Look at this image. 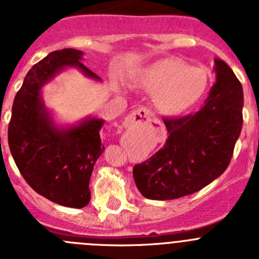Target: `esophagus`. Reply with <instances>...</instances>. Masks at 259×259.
Instances as JSON below:
<instances>
[{
	"mask_svg": "<svg viewBox=\"0 0 259 259\" xmlns=\"http://www.w3.org/2000/svg\"><path fill=\"white\" fill-rule=\"evenodd\" d=\"M153 118V113L146 107H139V109L134 110L130 115L127 116V124L135 125L141 124L144 122H149Z\"/></svg>",
	"mask_w": 259,
	"mask_h": 259,
	"instance_id": "obj_1",
	"label": "esophagus"
}]
</instances>
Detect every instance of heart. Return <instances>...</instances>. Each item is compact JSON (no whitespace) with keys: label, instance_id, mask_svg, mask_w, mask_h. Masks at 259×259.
Here are the masks:
<instances>
[{"label":"heart","instance_id":"b5f03b06","mask_svg":"<svg viewBox=\"0 0 259 259\" xmlns=\"http://www.w3.org/2000/svg\"><path fill=\"white\" fill-rule=\"evenodd\" d=\"M135 84L154 96L158 113L182 116L203 98L209 87V74L203 67H191L187 62L171 57L143 68L135 77Z\"/></svg>","mask_w":259,"mask_h":259}]
</instances>
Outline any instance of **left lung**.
<instances>
[{
	"label": "left lung",
	"mask_w": 259,
	"mask_h": 259,
	"mask_svg": "<svg viewBox=\"0 0 259 259\" xmlns=\"http://www.w3.org/2000/svg\"><path fill=\"white\" fill-rule=\"evenodd\" d=\"M217 83L196 114L163 119L166 144L134 167L137 189L149 200H175L198 192L222 175L242 127L244 93L236 75L214 59Z\"/></svg>",
	"instance_id": "obj_1"
}]
</instances>
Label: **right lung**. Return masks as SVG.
Masks as SVG:
<instances>
[{
    "mask_svg": "<svg viewBox=\"0 0 259 259\" xmlns=\"http://www.w3.org/2000/svg\"><path fill=\"white\" fill-rule=\"evenodd\" d=\"M83 54L76 49L56 50L32 66L14 98L8 132L11 155L29 187L53 202L76 209L91 200L89 180L105 150L100 137L105 120L87 116L75 124H57L42 88L70 67L101 81L81 63Z\"/></svg>",
    "mask_w": 259,
    "mask_h": 259,
    "instance_id": "add662e5",
    "label": "right lung"
}]
</instances>
